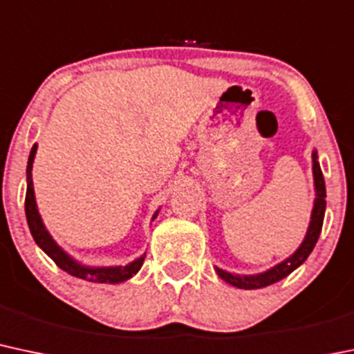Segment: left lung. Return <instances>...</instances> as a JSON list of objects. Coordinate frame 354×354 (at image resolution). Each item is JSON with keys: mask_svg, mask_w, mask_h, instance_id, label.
Instances as JSON below:
<instances>
[{"mask_svg": "<svg viewBox=\"0 0 354 354\" xmlns=\"http://www.w3.org/2000/svg\"><path fill=\"white\" fill-rule=\"evenodd\" d=\"M313 174H314V189H316V200H314V208L313 215H310V223L308 228V234H306L304 240H302L301 247L290 255L289 259H286L284 262L277 263L272 269L262 272V274L255 275H239L232 274V272L221 270L218 267H215L216 274L220 279H223L228 284L239 287V289H260V287H266L279 282L281 279L287 277L292 270H296L299 266L306 262V259L309 257V254L313 252L314 245H316L317 239H319L321 228H322V220H324V212H326V185L324 178H322V171L317 161V153L313 151Z\"/></svg>", "mask_w": 354, "mask_h": 354, "instance_id": "left-lung-1", "label": "left lung"}]
</instances>
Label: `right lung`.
I'll return each instance as SVG.
<instances>
[{"label": "right lung", "instance_id": "right-lung-1", "mask_svg": "<svg viewBox=\"0 0 354 354\" xmlns=\"http://www.w3.org/2000/svg\"><path fill=\"white\" fill-rule=\"evenodd\" d=\"M37 154V145H33L32 151H30L28 158V166H26V198H25V213H26V221H28L30 232H32L33 240L37 242V245L48 255L53 262L60 267L62 270L68 272L70 275L79 279H85V281L91 282H100V284H119V282L127 281V279L133 277L134 274H138V270L141 269L142 262H145V255H141L139 259H136L134 262L127 263V266L120 267H87L82 263L75 262L68 254H65L60 247L57 245L55 240L52 239V235L46 232L44 221L40 218V213H38L37 201H35V192H33V180H32V168H33V159ZM158 212L154 213L153 220L156 218Z\"/></svg>", "mask_w": 354, "mask_h": 354}]
</instances>
